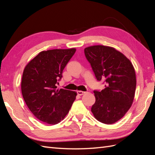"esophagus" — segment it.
Returning a JSON list of instances; mask_svg holds the SVG:
<instances>
[{"mask_svg": "<svg viewBox=\"0 0 155 155\" xmlns=\"http://www.w3.org/2000/svg\"><path fill=\"white\" fill-rule=\"evenodd\" d=\"M86 92H83V91H77V94L79 96H82L84 94H85Z\"/></svg>", "mask_w": 155, "mask_h": 155, "instance_id": "1", "label": "esophagus"}]
</instances>
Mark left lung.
Returning <instances> with one entry per match:
<instances>
[{"label":"left lung","instance_id":"1","mask_svg":"<svg viewBox=\"0 0 155 155\" xmlns=\"http://www.w3.org/2000/svg\"><path fill=\"white\" fill-rule=\"evenodd\" d=\"M84 52L97 81H104L105 87L94 91L96 101L91 111L100 122L114 124L133 104L137 86L134 68L123 54L110 46H89Z\"/></svg>","mask_w":155,"mask_h":155}]
</instances>
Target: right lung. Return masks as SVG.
<instances>
[{"label": "right lung", "mask_w": 155, "mask_h": 155, "mask_svg": "<svg viewBox=\"0 0 155 155\" xmlns=\"http://www.w3.org/2000/svg\"><path fill=\"white\" fill-rule=\"evenodd\" d=\"M75 52V48L43 51L24 70L21 81L22 97L33 114L43 123H59L76 100V92L58 90L56 86Z\"/></svg>", "instance_id": "obj_1"}]
</instances>
